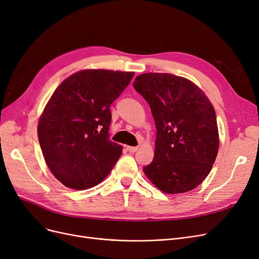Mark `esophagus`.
Instances as JSON below:
<instances>
[{
  "label": "esophagus",
  "instance_id": "34e87169",
  "mask_svg": "<svg viewBox=\"0 0 259 259\" xmlns=\"http://www.w3.org/2000/svg\"><path fill=\"white\" fill-rule=\"evenodd\" d=\"M126 149L131 153H134V152H136L138 150V147H130V146H127Z\"/></svg>",
  "mask_w": 259,
  "mask_h": 259
}]
</instances>
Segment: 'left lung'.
<instances>
[{
  "mask_svg": "<svg viewBox=\"0 0 259 259\" xmlns=\"http://www.w3.org/2000/svg\"><path fill=\"white\" fill-rule=\"evenodd\" d=\"M133 85L150 105L156 127L154 158L144 173L164 193L194 189L209 174L218 153L213 105L183 76L149 72Z\"/></svg>",
  "mask_w": 259,
  "mask_h": 259,
  "instance_id": "left-lung-1",
  "label": "left lung"
}]
</instances>
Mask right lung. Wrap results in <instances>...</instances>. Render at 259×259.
<instances>
[{"instance_id": "right-lung-1", "label": "right lung", "mask_w": 259, "mask_h": 259, "mask_svg": "<svg viewBox=\"0 0 259 259\" xmlns=\"http://www.w3.org/2000/svg\"><path fill=\"white\" fill-rule=\"evenodd\" d=\"M134 72L105 69L77 71L55 90L37 123L44 160L57 180L85 190L109 175L122 146L109 139L110 106Z\"/></svg>"}]
</instances>
